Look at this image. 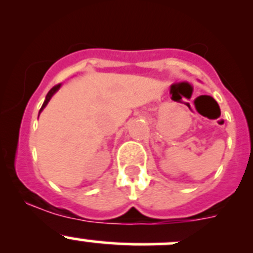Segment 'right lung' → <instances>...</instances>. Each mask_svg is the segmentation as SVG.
Listing matches in <instances>:
<instances>
[{"label":"right lung","instance_id":"obj_1","mask_svg":"<svg viewBox=\"0 0 253 253\" xmlns=\"http://www.w3.org/2000/svg\"><path fill=\"white\" fill-rule=\"evenodd\" d=\"M60 88H61V84H57V85H55V86H53V88H51V89H50V91H48V93L46 94V98H45V101H44V104H42V109H40V111H39V115L42 114V111L44 110V109H45V106L47 105V104H48V101L51 100V98H52V96H53V94H55L56 91H57L58 89H60Z\"/></svg>","mask_w":253,"mask_h":253}]
</instances>
